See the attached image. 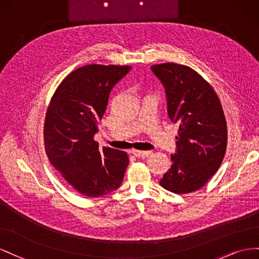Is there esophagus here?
<instances>
[{
	"instance_id": "34e87169",
	"label": "esophagus",
	"mask_w": 259,
	"mask_h": 259,
	"mask_svg": "<svg viewBox=\"0 0 259 259\" xmlns=\"http://www.w3.org/2000/svg\"><path fill=\"white\" fill-rule=\"evenodd\" d=\"M132 154L136 155L137 157H147L152 154L151 151H139V150H134L132 151Z\"/></svg>"
}]
</instances>
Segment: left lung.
Listing matches in <instances>:
<instances>
[{"label":"left lung","instance_id":"obj_1","mask_svg":"<svg viewBox=\"0 0 259 259\" xmlns=\"http://www.w3.org/2000/svg\"><path fill=\"white\" fill-rule=\"evenodd\" d=\"M165 88L167 113L179 124L172 165L160 186L177 194L204 187L216 174L227 149V122L212 87L188 66L175 63L151 67Z\"/></svg>","mask_w":259,"mask_h":259}]
</instances>
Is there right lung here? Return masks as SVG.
<instances>
[{
	"label": "right lung",
	"mask_w": 259,
	"mask_h": 259,
	"mask_svg": "<svg viewBox=\"0 0 259 259\" xmlns=\"http://www.w3.org/2000/svg\"><path fill=\"white\" fill-rule=\"evenodd\" d=\"M130 66L87 65L58 85L47 110L44 146L49 160L78 193L100 197L120 187L129 164L125 152L99 149L94 135L109 93Z\"/></svg>",
	"instance_id": "right-lung-1"
}]
</instances>
